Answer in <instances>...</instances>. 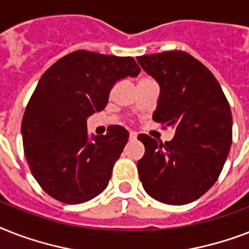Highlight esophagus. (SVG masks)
Segmentation results:
<instances>
[{"label":"esophagus","mask_w":249,"mask_h":249,"mask_svg":"<svg viewBox=\"0 0 249 249\" xmlns=\"http://www.w3.org/2000/svg\"><path fill=\"white\" fill-rule=\"evenodd\" d=\"M137 138V133L136 132H130L129 133V140H136Z\"/></svg>","instance_id":"1"}]
</instances>
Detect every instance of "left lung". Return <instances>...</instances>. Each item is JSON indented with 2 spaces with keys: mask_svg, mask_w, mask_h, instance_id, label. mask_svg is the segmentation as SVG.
<instances>
[{
  "mask_svg": "<svg viewBox=\"0 0 249 249\" xmlns=\"http://www.w3.org/2000/svg\"><path fill=\"white\" fill-rule=\"evenodd\" d=\"M160 86L154 121L176 129L158 142L140 134L143 158L137 163L144 191L170 205L189 204L208 191L224 168L232 141L229 102L213 73L181 50L137 58Z\"/></svg>",
  "mask_w": 249,
  "mask_h": 249,
  "instance_id": "8db88e82",
  "label": "left lung"
}]
</instances>
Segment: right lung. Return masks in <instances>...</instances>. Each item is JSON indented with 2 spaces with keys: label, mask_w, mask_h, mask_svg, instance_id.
<instances>
[{
  "label": "right lung",
  "mask_w": 249,
  "mask_h": 249,
  "mask_svg": "<svg viewBox=\"0 0 249 249\" xmlns=\"http://www.w3.org/2000/svg\"><path fill=\"white\" fill-rule=\"evenodd\" d=\"M141 68L132 56L77 50L41 76L21 120L24 154L45 193L66 204L93 199L108 185L128 130L109 126L89 140L86 119L105 108L112 86Z\"/></svg>",
  "instance_id": "1"
}]
</instances>
